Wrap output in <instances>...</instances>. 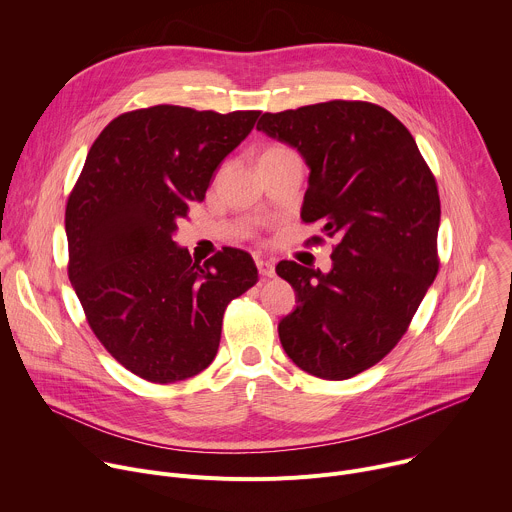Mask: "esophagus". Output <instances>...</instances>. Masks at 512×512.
<instances>
[{
    "instance_id": "34e87169",
    "label": "esophagus",
    "mask_w": 512,
    "mask_h": 512,
    "mask_svg": "<svg viewBox=\"0 0 512 512\" xmlns=\"http://www.w3.org/2000/svg\"><path fill=\"white\" fill-rule=\"evenodd\" d=\"M257 269L261 277H273L275 275V263L269 259H257Z\"/></svg>"
}]
</instances>
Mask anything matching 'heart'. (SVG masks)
<instances>
[{
	"mask_svg": "<svg viewBox=\"0 0 512 512\" xmlns=\"http://www.w3.org/2000/svg\"><path fill=\"white\" fill-rule=\"evenodd\" d=\"M279 152H287V148H281V145H273V148L265 150L263 156H269V154H279Z\"/></svg>",
	"mask_w": 512,
	"mask_h": 512,
	"instance_id": "obj_1",
	"label": "heart"
}]
</instances>
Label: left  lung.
Segmentation results:
<instances>
[{
  "label": "left lung",
  "instance_id": "left-lung-1",
  "mask_svg": "<svg viewBox=\"0 0 512 512\" xmlns=\"http://www.w3.org/2000/svg\"><path fill=\"white\" fill-rule=\"evenodd\" d=\"M257 129L306 158L302 221L336 239L330 273L277 263L298 296L277 326L281 346L314 377L350 379L397 346L440 269L435 176L409 129L369 101L263 113Z\"/></svg>",
  "mask_w": 512,
  "mask_h": 512
}]
</instances>
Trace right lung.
<instances>
[{
  "label": "right lung",
  "instance_id": "right-lung-1",
  "mask_svg": "<svg viewBox=\"0 0 512 512\" xmlns=\"http://www.w3.org/2000/svg\"><path fill=\"white\" fill-rule=\"evenodd\" d=\"M259 113L180 105L121 113L91 145L68 194V279L97 340L145 381L204 371L227 306L257 283L247 251L223 247L200 265L172 233Z\"/></svg>",
  "mask_w": 512,
  "mask_h": 512
}]
</instances>
